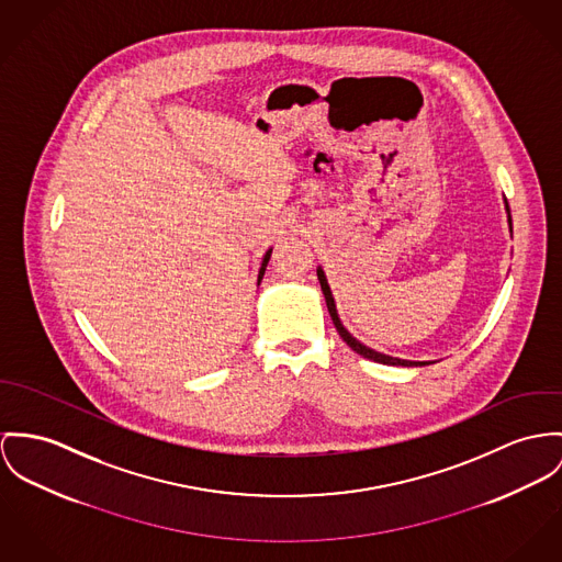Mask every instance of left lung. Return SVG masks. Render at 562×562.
<instances>
[{
    "mask_svg": "<svg viewBox=\"0 0 562 562\" xmlns=\"http://www.w3.org/2000/svg\"><path fill=\"white\" fill-rule=\"evenodd\" d=\"M507 212H509V205H507ZM509 222H512V216H509ZM316 273H318V282H321V289H323V295H325V302H327V310H329V314H331V321H334V325H336V329H338L340 338H342L346 345L350 346L355 352H359V355H363V357H368V359H372V361L387 363V366H404V368H411V366H426L424 361H406V359L389 357V355L376 352V350H372V348L361 345L359 340H355V338L346 331L345 325H342V323H340V318H338L336 303H334V297H331V291H329V284H327V278H325L323 269H318Z\"/></svg>",
    "mask_w": 562,
    "mask_h": 562,
    "instance_id": "obj_1",
    "label": "left lung"
}]
</instances>
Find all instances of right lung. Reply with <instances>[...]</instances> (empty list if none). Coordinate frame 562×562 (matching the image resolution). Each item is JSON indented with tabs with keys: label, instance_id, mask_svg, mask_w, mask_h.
<instances>
[{
	"label": "right lung",
	"instance_id": "1",
	"mask_svg": "<svg viewBox=\"0 0 562 562\" xmlns=\"http://www.w3.org/2000/svg\"><path fill=\"white\" fill-rule=\"evenodd\" d=\"M269 257H271V250L265 255V259H262V265H260L259 271V282L262 280V273H265V267H267V262H269Z\"/></svg>",
	"mask_w": 562,
	"mask_h": 562
}]
</instances>
